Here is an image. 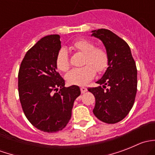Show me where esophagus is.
I'll return each instance as SVG.
<instances>
[{
    "label": "esophagus",
    "instance_id": "obj_1",
    "mask_svg": "<svg viewBox=\"0 0 155 155\" xmlns=\"http://www.w3.org/2000/svg\"><path fill=\"white\" fill-rule=\"evenodd\" d=\"M80 90H81V93L84 94L87 91V88L85 87H80Z\"/></svg>",
    "mask_w": 155,
    "mask_h": 155
}]
</instances>
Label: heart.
<instances>
[{"instance_id": "1", "label": "heart", "mask_w": 155, "mask_h": 155, "mask_svg": "<svg viewBox=\"0 0 155 155\" xmlns=\"http://www.w3.org/2000/svg\"><path fill=\"white\" fill-rule=\"evenodd\" d=\"M72 48L84 54L82 64L85 66L73 68L66 75V80L73 85H83L91 80L95 73L105 71L109 65V54L102 46H95L90 40L81 38L72 44ZM56 66L60 71L66 72L70 68V60L68 51L61 48L56 56ZM96 70L95 71V70Z\"/></svg>"}]
</instances>
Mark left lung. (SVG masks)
<instances>
[{
	"instance_id": "obj_1",
	"label": "left lung",
	"mask_w": 155,
	"mask_h": 155,
	"mask_svg": "<svg viewBox=\"0 0 155 155\" xmlns=\"http://www.w3.org/2000/svg\"><path fill=\"white\" fill-rule=\"evenodd\" d=\"M109 54V67L100 86L88 87L95 97L93 112L103 122L115 124L124 119L134 106L137 91V70L127 43L107 29L92 31Z\"/></svg>"
}]
</instances>
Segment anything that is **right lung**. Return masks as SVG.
<instances>
[{"mask_svg": "<svg viewBox=\"0 0 155 155\" xmlns=\"http://www.w3.org/2000/svg\"><path fill=\"white\" fill-rule=\"evenodd\" d=\"M61 48L60 36L40 39L25 55L18 75V95L23 112L33 126L46 133L63 130L71 118L77 85L64 87L57 72L56 56Z\"/></svg>", "mask_w": 155, "mask_h": 155, "instance_id": "1", "label": "right lung"}]
</instances>
